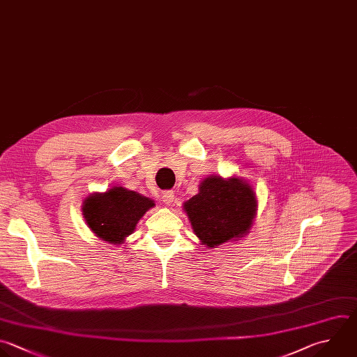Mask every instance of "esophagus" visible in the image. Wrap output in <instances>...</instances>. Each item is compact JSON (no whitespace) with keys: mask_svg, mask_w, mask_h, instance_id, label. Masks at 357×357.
Listing matches in <instances>:
<instances>
[{"mask_svg":"<svg viewBox=\"0 0 357 357\" xmlns=\"http://www.w3.org/2000/svg\"><path fill=\"white\" fill-rule=\"evenodd\" d=\"M162 201H163V204H165L166 206H172V204H173V201H174V192H173V191H166V192H163Z\"/></svg>","mask_w":357,"mask_h":357,"instance_id":"34e87169","label":"esophagus"}]
</instances>
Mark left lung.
Instances as JSON below:
<instances>
[{"mask_svg": "<svg viewBox=\"0 0 357 357\" xmlns=\"http://www.w3.org/2000/svg\"><path fill=\"white\" fill-rule=\"evenodd\" d=\"M198 194L184 202L194 234L208 250L250 233L258 209L252 187L241 177H205Z\"/></svg>", "mask_w": 357, "mask_h": 357, "instance_id": "1", "label": "left lung"}]
</instances>
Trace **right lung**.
<instances>
[{
  "mask_svg": "<svg viewBox=\"0 0 357 357\" xmlns=\"http://www.w3.org/2000/svg\"><path fill=\"white\" fill-rule=\"evenodd\" d=\"M155 206V201L121 185H114L105 192H93L84 199L82 215L100 240L123 245L137 229L141 218Z\"/></svg>",
  "mask_w": 357,
  "mask_h": 357,
  "instance_id": "add662e5",
  "label": "right lung"
}]
</instances>
